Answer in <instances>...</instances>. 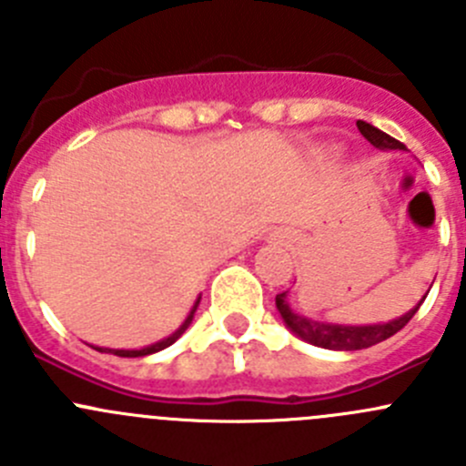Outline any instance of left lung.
Segmentation results:
<instances>
[{"mask_svg":"<svg viewBox=\"0 0 466 466\" xmlns=\"http://www.w3.org/2000/svg\"><path fill=\"white\" fill-rule=\"evenodd\" d=\"M357 127L359 132H361V135L375 146V148L405 150V144H400L398 139L389 137L387 132L378 130V127L370 126V123L357 121ZM432 283H430V288H432ZM428 292L420 297V302L416 304L414 309H410L405 316L389 322H378V325H339V322L311 320V318L299 316L297 311H292L290 304H288V292L277 295V309H279V316L283 318L288 329H290L295 336H299L302 340H307V343L318 345V348H325V350H343V352H352V350L370 348V345H378L382 343V340L391 339L396 331H400L402 327L414 318V313L419 311V307L423 304Z\"/></svg>","mask_w":466,"mask_h":466,"instance_id":"8db88e82","label":"left lung"}]
</instances>
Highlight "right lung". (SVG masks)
Wrapping results in <instances>:
<instances>
[{
  "label": "right lung",
  "instance_id": "obj_1",
  "mask_svg": "<svg viewBox=\"0 0 466 466\" xmlns=\"http://www.w3.org/2000/svg\"><path fill=\"white\" fill-rule=\"evenodd\" d=\"M198 302H201V295L197 297V302H194V307L189 309V313H187V318H185V320H183V325H180L178 329L174 331V334L167 336V339L157 340V343L146 345V348H139V350H114V348H97V345H93V350H97V352L116 354V357H146V354L159 352V350H164V348H169V345H174L176 340H178L180 336H183L185 331H187V327L192 325V320H194V313H197V309H198Z\"/></svg>",
  "mask_w": 466,
  "mask_h": 466
}]
</instances>
